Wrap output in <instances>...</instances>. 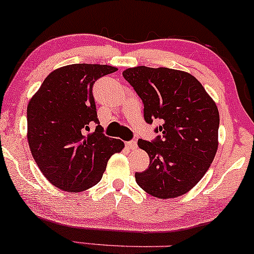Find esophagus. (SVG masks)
Returning <instances> with one entry per match:
<instances>
[{"instance_id":"1","label":"esophagus","mask_w":254,"mask_h":254,"mask_svg":"<svg viewBox=\"0 0 254 254\" xmlns=\"http://www.w3.org/2000/svg\"><path fill=\"white\" fill-rule=\"evenodd\" d=\"M127 147L129 148V149H131V150L136 149V148H137V141H136V139H132V141L127 142Z\"/></svg>"}]
</instances>
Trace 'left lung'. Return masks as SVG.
Wrapping results in <instances>:
<instances>
[{
	"label": "left lung",
	"mask_w": 254,
	"mask_h": 254,
	"mask_svg": "<svg viewBox=\"0 0 254 254\" xmlns=\"http://www.w3.org/2000/svg\"><path fill=\"white\" fill-rule=\"evenodd\" d=\"M123 76L143 103L145 123L161 122L153 141L138 139L150 162L135 174L137 185L161 199L182 196L202 179L216 154V104L188 72L142 65L127 69Z\"/></svg>",
	"instance_id": "8db88e82"
}]
</instances>
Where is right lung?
<instances>
[{
    "label": "right lung",
    "instance_id": "obj_1",
    "mask_svg": "<svg viewBox=\"0 0 254 254\" xmlns=\"http://www.w3.org/2000/svg\"><path fill=\"white\" fill-rule=\"evenodd\" d=\"M117 68L70 64L56 69L27 106V138L34 161L61 190L84 191L100 182L107 161L124 148L105 136L93 97L95 81ZM97 125L94 131L90 127Z\"/></svg>",
    "mask_w": 254,
    "mask_h": 254
}]
</instances>
